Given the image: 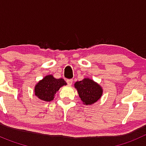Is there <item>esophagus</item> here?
Wrapping results in <instances>:
<instances>
[{
    "label": "esophagus",
    "instance_id": "1",
    "mask_svg": "<svg viewBox=\"0 0 146 146\" xmlns=\"http://www.w3.org/2000/svg\"><path fill=\"white\" fill-rule=\"evenodd\" d=\"M66 82L69 86H72V84L73 83V80H67Z\"/></svg>",
    "mask_w": 146,
    "mask_h": 146
}]
</instances>
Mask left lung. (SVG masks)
Masks as SVG:
<instances>
[{"label":"left lung","mask_w":146,"mask_h":146,"mask_svg":"<svg viewBox=\"0 0 146 146\" xmlns=\"http://www.w3.org/2000/svg\"><path fill=\"white\" fill-rule=\"evenodd\" d=\"M79 96L85 105H91L101 99L103 89L100 85L93 80L86 77L81 81L74 83Z\"/></svg>","instance_id":"obj_1"}]
</instances>
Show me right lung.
I'll return each mask as SVG.
<instances>
[{"instance_id": "1", "label": "right lung", "mask_w": 146, "mask_h": 146, "mask_svg": "<svg viewBox=\"0 0 146 146\" xmlns=\"http://www.w3.org/2000/svg\"><path fill=\"white\" fill-rule=\"evenodd\" d=\"M64 79H56L52 74L45 76L43 79L38 81L34 87L36 96L45 102L52 101L55 94L62 86H66Z\"/></svg>"}]
</instances>
